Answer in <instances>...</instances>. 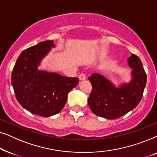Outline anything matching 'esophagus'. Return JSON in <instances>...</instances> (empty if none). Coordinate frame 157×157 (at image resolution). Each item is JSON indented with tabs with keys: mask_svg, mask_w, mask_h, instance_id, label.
<instances>
[{
	"mask_svg": "<svg viewBox=\"0 0 157 157\" xmlns=\"http://www.w3.org/2000/svg\"><path fill=\"white\" fill-rule=\"evenodd\" d=\"M78 78H79V81H84V80H86V76L83 74H81L79 75Z\"/></svg>",
	"mask_w": 157,
	"mask_h": 157,
	"instance_id": "1",
	"label": "esophagus"
}]
</instances>
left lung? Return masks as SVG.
Segmentation results:
<instances>
[{
	"mask_svg": "<svg viewBox=\"0 0 157 157\" xmlns=\"http://www.w3.org/2000/svg\"><path fill=\"white\" fill-rule=\"evenodd\" d=\"M127 62L132 69L128 82L123 81L115 85L97 73L89 77L92 91L88 104L94 114L108 119H117L139 104L147 83V75L137 56L132 54Z\"/></svg>",
	"mask_w": 157,
	"mask_h": 157,
	"instance_id": "1",
	"label": "left lung"
}]
</instances>
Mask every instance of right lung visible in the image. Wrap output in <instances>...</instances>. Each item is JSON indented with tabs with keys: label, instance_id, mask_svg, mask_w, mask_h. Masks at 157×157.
I'll return each instance as SVG.
<instances>
[{
	"label": "right lung",
	"instance_id": "right-lung-1",
	"mask_svg": "<svg viewBox=\"0 0 157 157\" xmlns=\"http://www.w3.org/2000/svg\"><path fill=\"white\" fill-rule=\"evenodd\" d=\"M55 47L53 40H46L25 49L12 71V86L19 104L44 117L57 114L63 109L68 94L79 81L78 78L38 69L43 59Z\"/></svg>",
	"mask_w": 157,
	"mask_h": 157
}]
</instances>
